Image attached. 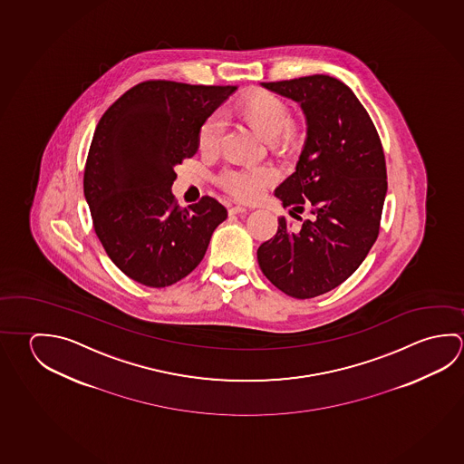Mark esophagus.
Returning <instances> with one entry per match:
<instances>
[{"mask_svg": "<svg viewBox=\"0 0 464 464\" xmlns=\"http://www.w3.org/2000/svg\"><path fill=\"white\" fill-rule=\"evenodd\" d=\"M229 215H237V213L247 212V208L244 205H231L229 207Z\"/></svg>", "mask_w": 464, "mask_h": 464, "instance_id": "esophagus-1", "label": "esophagus"}]
</instances>
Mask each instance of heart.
I'll return each instance as SVG.
<instances>
[{"label": "heart", "instance_id": "obj_1", "mask_svg": "<svg viewBox=\"0 0 464 464\" xmlns=\"http://www.w3.org/2000/svg\"><path fill=\"white\" fill-rule=\"evenodd\" d=\"M246 122L270 140L274 148L286 147L296 137V125L292 121V111L284 99L268 91H257L243 99L237 106ZM225 121L218 112L208 115L198 129V148L204 153H215L221 145ZM276 174L272 168H241L221 172L220 186L239 200H257L264 190L274 184Z\"/></svg>", "mask_w": 464, "mask_h": 464}]
</instances>
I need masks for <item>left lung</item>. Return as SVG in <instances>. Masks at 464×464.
Listing matches in <instances>:
<instances>
[{"mask_svg": "<svg viewBox=\"0 0 464 464\" xmlns=\"http://www.w3.org/2000/svg\"><path fill=\"white\" fill-rule=\"evenodd\" d=\"M264 88L300 102L308 137L296 171L276 190L293 218L313 217L298 233L278 218L274 237L260 244L262 274L285 295L308 300L345 282L380 235L388 190L386 161L373 121L347 84L327 74Z\"/></svg>", "mask_w": 464, "mask_h": 464, "instance_id": "left-lung-1", "label": "left lung"}]
</instances>
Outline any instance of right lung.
<instances>
[{
  "instance_id": "obj_1",
  "label": "right lung",
  "mask_w": 464,
  "mask_h": 464,
  "mask_svg": "<svg viewBox=\"0 0 464 464\" xmlns=\"http://www.w3.org/2000/svg\"><path fill=\"white\" fill-rule=\"evenodd\" d=\"M237 86L150 80L101 117L82 188L107 256L131 280L163 288L204 259L223 205L204 196L182 208L172 196L176 164L196 155L198 129Z\"/></svg>"
}]
</instances>
